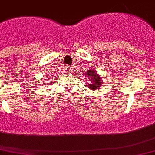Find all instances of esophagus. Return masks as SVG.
Masks as SVG:
<instances>
[{"label": "esophagus", "instance_id": "obj_1", "mask_svg": "<svg viewBox=\"0 0 155 155\" xmlns=\"http://www.w3.org/2000/svg\"><path fill=\"white\" fill-rule=\"evenodd\" d=\"M64 70H65L66 72H68V73H70V72H71V68L70 67V66H65V68H64Z\"/></svg>", "mask_w": 155, "mask_h": 155}]
</instances>
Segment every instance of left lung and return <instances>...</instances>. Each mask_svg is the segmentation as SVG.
<instances>
[{
  "label": "left lung",
  "instance_id": "left-lung-1",
  "mask_svg": "<svg viewBox=\"0 0 155 155\" xmlns=\"http://www.w3.org/2000/svg\"><path fill=\"white\" fill-rule=\"evenodd\" d=\"M87 75L93 79V84H90L88 85L91 89L96 90L101 87V78L97 75V73H95L94 70H89L87 71Z\"/></svg>",
  "mask_w": 155,
  "mask_h": 155
}]
</instances>
